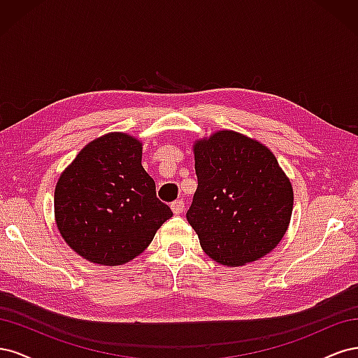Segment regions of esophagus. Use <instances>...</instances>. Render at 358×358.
<instances>
[{
	"mask_svg": "<svg viewBox=\"0 0 358 358\" xmlns=\"http://www.w3.org/2000/svg\"><path fill=\"white\" fill-rule=\"evenodd\" d=\"M171 210H173V213L175 215H179V213H182L183 212V209H185V203H183L182 200H176V201H173L171 203Z\"/></svg>",
	"mask_w": 358,
	"mask_h": 358,
	"instance_id": "esophagus-1",
	"label": "esophagus"
}]
</instances>
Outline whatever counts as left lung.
Masks as SVG:
<instances>
[{"label":"left lung","instance_id":"8db88e82","mask_svg":"<svg viewBox=\"0 0 358 358\" xmlns=\"http://www.w3.org/2000/svg\"><path fill=\"white\" fill-rule=\"evenodd\" d=\"M199 187L187 220L203 251L222 266L267 255L292 213V187L270 149L241 133L216 131L194 143Z\"/></svg>","mask_w":358,"mask_h":358}]
</instances>
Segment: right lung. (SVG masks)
Returning a JSON list of instances; mask_svg holds the SVG:
<instances>
[{
    "label": "right lung",
    "instance_id": "add662e5",
    "mask_svg": "<svg viewBox=\"0 0 358 358\" xmlns=\"http://www.w3.org/2000/svg\"><path fill=\"white\" fill-rule=\"evenodd\" d=\"M53 201L62 239L101 266L131 262L173 215L142 166V143L125 133L86 145L61 173Z\"/></svg>",
    "mask_w": 358,
    "mask_h": 358
}]
</instances>
